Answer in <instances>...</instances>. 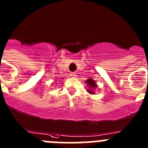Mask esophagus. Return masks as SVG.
<instances>
[{
	"mask_svg": "<svg viewBox=\"0 0 148 148\" xmlns=\"http://www.w3.org/2000/svg\"><path fill=\"white\" fill-rule=\"evenodd\" d=\"M70 75H71V76H73V77H75V76H76V73H75V72H72V73H70Z\"/></svg>",
	"mask_w": 148,
	"mask_h": 148,
	"instance_id": "34e87169",
	"label": "esophagus"
}]
</instances>
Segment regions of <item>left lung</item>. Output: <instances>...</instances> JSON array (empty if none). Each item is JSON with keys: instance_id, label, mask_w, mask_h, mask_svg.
I'll return each instance as SVG.
<instances>
[{"instance_id": "8db88e82", "label": "left lung", "mask_w": 148, "mask_h": 148, "mask_svg": "<svg viewBox=\"0 0 148 148\" xmlns=\"http://www.w3.org/2000/svg\"><path fill=\"white\" fill-rule=\"evenodd\" d=\"M86 84H87V86H88V89H87V92L90 94H94L95 93V88L97 87V85L95 84V81L91 79V78H89L86 81Z\"/></svg>"}]
</instances>
